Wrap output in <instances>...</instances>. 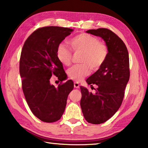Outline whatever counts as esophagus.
Segmentation results:
<instances>
[{
  "mask_svg": "<svg viewBox=\"0 0 148 148\" xmlns=\"http://www.w3.org/2000/svg\"><path fill=\"white\" fill-rule=\"evenodd\" d=\"M74 86L75 88H79V84L78 82H75L74 83Z\"/></svg>",
  "mask_w": 148,
  "mask_h": 148,
  "instance_id": "obj_1",
  "label": "esophagus"
}]
</instances>
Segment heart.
<instances>
[{
  "label": "heart",
  "mask_w": 148,
  "mask_h": 148,
  "mask_svg": "<svg viewBox=\"0 0 148 148\" xmlns=\"http://www.w3.org/2000/svg\"><path fill=\"white\" fill-rule=\"evenodd\" d=\"M69 44L74 52H82L79 61L81 64L72 66L67 71L70 78L80 82L88 76L92 71H97L104 63L108 56V48L99 40L87 33L76 35L69 41ZM56 56L59 62L65 66L72 62V53L64 44H59L57 47Z\"/></svg>",
  "instance_id": "obj_1"
}]
</instances>
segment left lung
<instances>
[{"mask_svg":"<svg viewBox=\"0 0 148 148\" xmlns=\"http://www.w3.org/2000/svg\"><path fill=\"white\" fill-rule=\"evenodd\" d=\"M86 32L102 37L108 48L106 61L86 79L88 85L97 86L95 93L80 87V106L85 119L89 123L101 124L111 118L122 104L130 77L129 53L123 41L111 30L100 28Z\"/></svg>","mask_w":148,"mask_h":148,"instance_id":"8db88e82","label":"left lung"}]
</instances>
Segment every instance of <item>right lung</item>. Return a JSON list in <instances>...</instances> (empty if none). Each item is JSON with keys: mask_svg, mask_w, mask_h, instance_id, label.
Here are the masks:
<instances>
[{"mask_svg": "<svg viewBox=\"0 0 148 148\" xmlns=\"http://www.w3.org/2000/svg\"><path fill=\"white\" fill-rule=\"evenodd\" d=\"M74 30L49 26L34 31L25 42L19 60L22 89L29 107L41 121L53 123L61 119L67 97L74 88L72 80L62 83L66 74L56 56L57 47ZM52 75L61 81L56 88Z\"/></svg>", "mask_w": 148, "mask_h": 148, "instance_id": "obj_1", "label": "right lung"}]
</instances>
